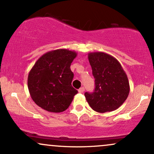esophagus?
<instances>
[{"instance_id": "1", "label": "esophagus", "mask_w": 154, "mask_h": 154, "mask_svg": "<svg viewBox=\"0 0 154 154\" xmlns=\"http://www.w3.org/2000/svg\"><path fill=\"white\" fill-rule=\"evenodd\" d=\"M84 91H85V88H83V87L80 88H79V89L78 90V92H79V93H82Z\"/></svg>"}]
</instances>
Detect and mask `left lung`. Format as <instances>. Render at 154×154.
<instances>
[{"label": "left lung", "mask_w": 154, "mask_h": 154, "mask_svg": "<svg viewBox=\"0 0 154 154\" xmlns=\"http://www.w3.org/2000/svg\"><path fill=\"white\" fill-rule=\"evenodd\" d=\"M88 60L95 78L93 93H85L93 110L105 113L117 109L128 98L130 83L118 60L103 52L88 54Z\"/></svg>", "instance_id": "1"}]
</instances>
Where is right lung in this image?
<instances>
[{
  "label": "right lung",
  "instance_id": "add662e5",
  "mask_svg": "<svg viewBox=\"0 0 154 154\" xmlns=\"http://www.w3.org/2000/svg\"><path fill=\"white\" fill-rule=\"evenodd\" d=\"M77 54L68 49L45 53L29 72L27 86L32 99L49 111H64L78 92L72 86L74 77L70 66Z\"/></svg>",
  "mask_w": 154,
  "mask_h": 154
}]
</instances>
